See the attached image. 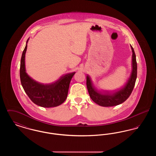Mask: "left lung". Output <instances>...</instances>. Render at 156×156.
Segmentation results:
<instances>
[{"instance_id": "8db88e82", "label": "left lung", "mask_w": 156, "mask_h": 156, "mask_svg": "<svg viewBox=\"0 0 156 156\" xmlns=\"http://www.w3.org/2000/svg\"><path fill=\"white\" fill-rule=\"evenodd\" d=\"M132 51V70L125 87L112 94H102L99 92L94 87L88 75H87V87L89 96L96 104L104 107L114 106L124 102L130 97L133 90L137 78V62L133 48L130 45Z\"/></svg>"}]
</instances>
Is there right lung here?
Segmentation results:
<instances>
[{
	"instance_id": "right-lung-1",
	"label": "right lung",
	"mask_w": 156,
	"mask_h": 156,
	"mask_svg": "<svg viewBox=\"0 0 156 156\" xmlns=\"http://www.w3.org/2000/svg\"><path fill=\"white\" fill-rule=\"evenodd\" d=\"M29 40L26 41L20 61V77L23 88L31 101L38 106L44 108L58 106L66 101L70 82L75 73L61 76L51 83L44 84L33 80L26 73L25 67V55Z\"/></svg>"
}]
</instances>
